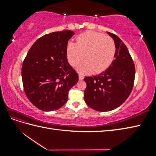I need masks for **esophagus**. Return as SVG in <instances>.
I'll list each match as a JSON object with an SVG mask.
<instances>
[{"label": "esophagus", "instance_id": "34e87169", "mask_svg": "<svg viewBox=\"0 0 156 156\" xmlns=\"http://www.w3.org/2000/svg\"><path fill=\"white\" fill-rule=\"evenodd\" d=\"M83 79H84L83 75L79 74V80H83Z\"/></svg>", "mask_w": 156, "mask_h": 156}]
</instances>
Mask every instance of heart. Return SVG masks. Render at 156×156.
<instances>
[{
    "mask_svg": "<svg viewBox=\"0 0 156 156\" xmlns=\"http://www.w3.org/2000/svg\"><path fill=\"white\" fill-rule=\"evenodd\" d=\"M116 45L113 39L100 33L89 31L78 36L76 44L67 45V58L72 66H76L85 58L87 60L78 68L81 74L106 70L113 62Z\"/></svg>",
    "mask_w": 156,
    "mask_h": 156,
    "instance_id": "1",
    "label": "heart"
}]
</instances>
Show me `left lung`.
<instances>
[{
    "instance_id": "8db88e82",
    "label": "left lung",
    "mask_w": 156,
    "mask_h": 156,
    "mask_svg": "<svg viewBox=\"0 0 156 156\" xmlns=\"http://www.w3.org/2000/svg\"><path fill=\"white\" fill-rule=\"evenodd\" d=\"M107 33L116 45L115 59L105 72L84 78L86 103L101 112L114 110L127 100L133 89L135 74L134 63L127 48L118 36Z\"/></svg>"
}]
</instances>
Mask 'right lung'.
Here are the masks:
<instances>
[{
	"instance_id": "add662e5",
	"label": "right lung",
	"mask_w": 156,
	"mask_h": 156,
	"mask_svg": "<svg viewBox=\"0 0 156 156\" xmlns=\"http://www.w3.org/2000/svg\"><path fill=\"white\" fill-rule=\"evenodd\" d=\"M74 32L66 30L46 34L29 49L22 66L25 93L44 111H53L68 101V92L78 82V74L67 59V45Z\"/></svg>"
}]
</instances>
